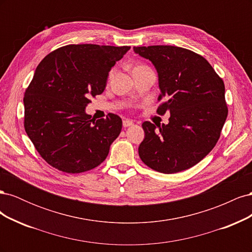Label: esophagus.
Here are the masks:
<instances>
[{"label": "esophagus", "mask_w": 252, "mask_h": 252, "mask_svg": "<svg viewBox=\"0 0 252 252\" xmlns=\"http://www.w3.org/2000/svg\"><path fill=\"white\" fill-rule=\"evenodd\" d=\"M133 125V122L130 121V120H124L123 121V126L124 127H129V126H132Z\"/></svg>", "instance_id": "1"}]
</instances>
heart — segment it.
<instances>
[{
	"label": "heart",
	"mask_w": 252,
	"mask_h": 252,
	"mask_svg": "<svg viewBox=\"0 0 252 252\" xmlns=\"http://www.w3.org/2000/svg\"><path fill=\"white\" fill-rule=\"evenodd\" d=\"M138 67H141V66H136L135 68H138ZM112 72H113V71H111V72H110V74H112Z\"/></svg>",
	"instance_id": "b5f03b06"
}]
</instances>
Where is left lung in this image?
Returning a JSON list of instances; mask_svg holds the SVG:
<instances>
[{"label":"left lung","mask_w":252,"mask_h":252,"mask_svg":"<svg viewBox=\"0 0 252 252\" xmlns=\"http://www.w3.org/2000/svg\"><path fill=\"white\" fill-rule=\"evenodd\" d=\"M133 50L158 71V100L164 102L157 112L170 113L167 125L142 124L145 138L139 156L158 172L186 170L202 161L220 139L228 114L224 82L207 60L191 50L168 45Z\"/></svg>","instance_id":"8db88e82"}]
</instances>
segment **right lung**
Listing matches in <instances>:
<instances>
[{
  "instance_id": "obj_1",
  "label": "right lung",
  "mask_w": 252,
  "mask_h": 252,
  "mask_svg": "<svg viewBox=\"0 0 252 252\" xmlns=\"http://www.w3.org/2000/svg\"><path fill=\"white\" fill-rule=\"evenodd\" d=\"M129 49L72 44L50 52L37 65L24 94V127L50 166L81 173L107 158L122 120L108 113L95 121L85 108L90 96L103 93L111 67Z\"/></svg>"
}]
</instances>
